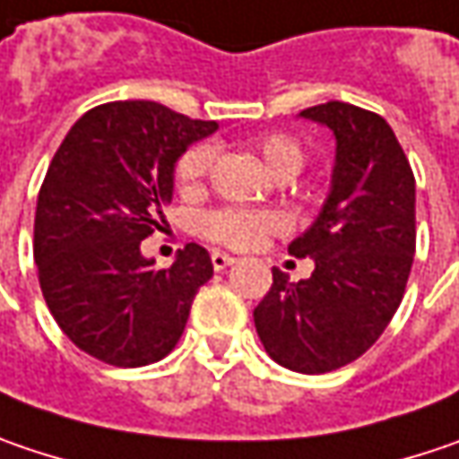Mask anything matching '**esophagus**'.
<instances>
[{
	"label": "esophagus",
	"instance_id": "34e87169",
	"mask_svg": "<svg viewBox=\"0 0 459 459\" xmlns=\"http://www.w3.org/2000/svg\"><path fill=\"white\" fill-rule=\"evenodd\" d=\"M210 259H212V267H215V270H226V267H230V264L236 262V259L230 255H226V252H212Z\"/></svg>",
	"mask_w": 459,
	"mask_h": 459
}]
</instances>
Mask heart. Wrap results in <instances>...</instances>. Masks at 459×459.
<instances>
[{"instance_id":"b5f03b06","label":"heart","mask_w":459,"mask_h":459,"mask_svg":"<svg viewBox=\"0 0 459 459\" xmlns=\"http://www.w3.org/2000/svg\"><path fill=\"white\" fill-rule=\"evenodd\" d=\"M256 150H259L264 166L278 178H283V176L293 178L301 171L304 158H307L304 148L293 137L281 134V132L259 137ZM210 163H212V145H207V143L192 145L176 163L178 189L186 195L197 192L203 186L207 171H210ZM283 226L285 221L278 212H252V210H236V207L215 210L203 221V230L207 238L221 241V244L233 247V249H249L264 233L281 230Z\"/></svg>"}]
</instances>
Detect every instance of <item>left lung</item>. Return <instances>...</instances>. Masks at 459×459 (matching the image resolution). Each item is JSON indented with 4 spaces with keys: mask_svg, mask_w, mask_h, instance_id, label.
<instances>
[{
    "mask_svg": "<svg viewBox=\"0 0 459 459\" xmlns=\"http://www.w3.org/2000/svg\"><path fill=\"white\" fill-rule=\"evenodd\" d=\"M299 117L335 137L327 200L288 244L314 259V273L290 283L275 267L255 327L275 364L325 374L366 353L403 301L416 255V178L379 114L330 100Z\"/></svg>",
    "mask_w": 459,
    "mask_h": 459,
    "instance_id": "left-lung-1",
    "label": "left lung"
}]
</instances>
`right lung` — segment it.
Listing matches in <instances>:
<instances>
[{
	"label": "right lung",
	"mask_w": 459,
	"mask_h": 459,
	"mask_svg": "<svg viewBox=\"0 0 459 459\" xmlns=\"http://www.w3.org/2000/svg\"><path fill=\"white\" fill-rule=\"evenodd\" d=\"M215 129L152 100H114L74 122L46 171L33 226L43 299L65 335L103 364L169 356L212 278L200 244L155 270L140 241L166 223L178 158Z\"/></svg>",
	"instance_id": "obj_1"
}]
</instances>
